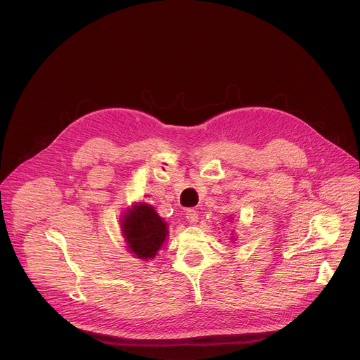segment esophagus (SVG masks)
I'll return each mask as SVG.
<instances>
[{"label":"esophagus","instance_id":"obj_1","mask_svg":"<svg viewBox=\"0 0 360 360\" xmlns=\"http://www.w3.org/2000/svg\"><path fill=\"white\" fill-rule=\"evenodd\" d=\"M186 217H187V220L190 224H196L198 220H199V214H198V212L196 210H193V209H188L187 212H186Z\"/></svg>","mask_w":360,"mask_h":360}]
</instances>
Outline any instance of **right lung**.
Here are the masks:
<instances>
[{
    "label": "right lung",
    "mask_w": 360,
    "mask_h": 360,
    "mask_svg": "<svg viewBox=\"0 0 360 360\" xmlns=\"http://www.w3.org/2000/svg\"><path fill=\"white\" fill-rule=\"evenodd\" d=\"M129 252L140 259H153L169 235L167 224L151 205L138 203L129 209L121 222Z\"/></svg>",
    "instance_id": "obj_1"
}]
</instances>
